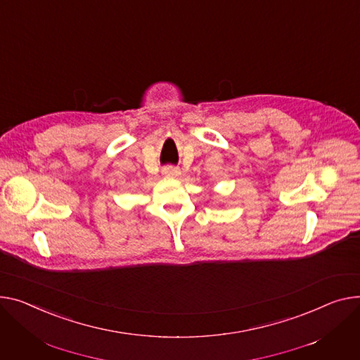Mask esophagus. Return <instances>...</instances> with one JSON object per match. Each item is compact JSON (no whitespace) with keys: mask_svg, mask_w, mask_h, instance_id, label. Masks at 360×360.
<instances>
[{"mask_svg":"<svg viewBox=\"0 0 360 360\" xmlns=\"http://www.w3.org/2000/svg\"><path fill=\"white\" fill-rule=\"evenodd\" d=\"M179 169L175 166H165L162 169V175L167 176V178H175V176H179Z\"/></svg>","mask_w":360,"mask_h":360,"instance_id":"obj_1","label":"esophagus"}]
</instances>
